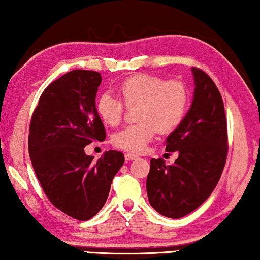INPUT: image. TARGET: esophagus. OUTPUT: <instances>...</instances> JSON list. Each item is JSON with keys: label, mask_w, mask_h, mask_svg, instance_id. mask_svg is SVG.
<instances>
[{"label": "esophagus", "mask_w": 260, "mask_h": 260, "mask_svg": "<svg viewBox=\"0 0 260 260\" xmlns=\"http://www.w3.org/2000/svg\"><path fill=\"white\" fill-rule=\"evenodd\" d=\"M138 158V155L136 154H131V152H126L125 154V159L126 161H134V159Z\"/></svg>", "instance_id": "34e87169"}]
</instances>
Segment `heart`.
Wrapping results in <instances>:
<instances>
[{"label":"heart","mask_w":260,"mask_h":260,"mask_svg":"<svg viewBox=\"0 0 260 260\" xmlns=\"http://www.w3.org/2000/svg\"><path fill=\"white\" fill-rule=\"evenodd\" d=\"M118 91L120 99L110 93L102 94L97 102V112L106 125L116 126L126 108L138 106V123L125 126L113 136V144L127 151H144L157 130L162 134L175 130L186 117L189 105V92L182 81H167L151 74L127 78L119 85Z\"/></svg>","instance_id":"1"}]
</instances>
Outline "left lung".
<instances>
[{"instance_id":"left-lung-1","label":"left lung","mask_w":260,"mask_h":260,"mask_svg":"<svg viewBox=\"0 0 260 260\" xmlns=\"http://www.w3.org/2000/svg\"><path fill=\"white\" fill-rule=\"evenodd\" d=\"M195 91L182 123L167 137L166 151H177L172 166L151 158L147 193L159 214L179 219L207 200L225 167L227 120L221 94L204 71L191 69Z\"/></svg>"}]
</instances>
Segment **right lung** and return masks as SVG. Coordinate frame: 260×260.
<instances>
[{
    "label": "right lung",
    "mask_w": 260,
    "mask_h": 260,
    "mask_svg": "<svg viewBox=\"0 0 260 260\" xmlns=\"http://www.w3.org/2000/svg\"><path fill=\"white\" fill-rule=\"evenodd\" d=\"M101 83V73L74 70L49 84L39 98L28 136L31 165L48 200L81 221L103 208L124 163L120 151H106L98 161L84 151L106 136L95 108Z\"/></svg>",
    "instance_id": "add662e5"
}]
</instances>
